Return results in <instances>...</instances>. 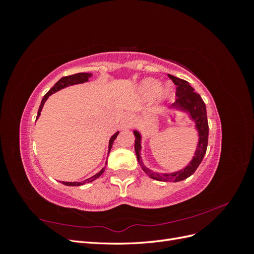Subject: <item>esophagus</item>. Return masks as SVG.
<instances>
[{"label":"esophagus","instance_id":"34e87169","mask_svg":"<svg viewBox=\"0 0 254 254\" xmlns=\"http://www.w3.org/2000/svg\"><path fill=\"white\" fill-rule=\"evenodd\" d=\"M132 124V117L131 114H125L123 115V119L121 122L122 128H129Z\"/></svg>","mask_w":254,"mask_h":254}]
</instances>
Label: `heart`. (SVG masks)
Instances as JSON below:
<instances>
[{"mask_svg":"<svg viewBox=\"0 0 254 254\" xmlns=\"http://www.w3.org/2000/svg\"><path fill=\"white\" fill-rule=\"evenodd\" d=\"M162 84L157 79L153 78H147L145 79L141 84V91L144 96L146 97H153L156 96L159 91L161 90ZM173 89L171 87H165L163 90H161L160 98L161 99H168L172 96Z\"/></svg>","mask_w":254,"mask_h":254,"instance_id":"heart-1","label":"heart"}]
</instances>
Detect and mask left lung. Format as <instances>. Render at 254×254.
<instances>
[{
    "label": "left lung",
    "mask_w": 254,
    "mask_h": 254,
    "mask_svg": "<svg viewBox=\"0 0 254 254\" xmlns=\"http://www.w3.org/2000/svg\"><path fill=\"white\" fill-rule=\"evenodd\" d=\"M173 82L177 86V101L173 105L174 110H178L183 113H187L189 118L195 123V128L198 131V144L196 146V150L194 152V157L190 161V163L179 170L173 173H158L152 172L148 167H146L143 163L141 157L142 150V135L139 130L134 129L133 134L135 136L134 141V150L136 153L137 161L142 170L147 174L151 179L164 182H178L189 178L193 175L199 164L205 155L207 147V139H209V124H207L206 118V108L205 104L202 101L201 96L196 93L194 88L184 79H180L176 76L168 75Z\"/></svg>",
    "instance_id": "left-lung-1"
}]
</instances>
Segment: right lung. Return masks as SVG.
I'll return each instance as SVG.
<instances>
[{
  "label": "right lung",
  "instance_id": "add662e5",
  "mask_svg": "<svg viewBox=\"0 0 254 254\" xmlns=\"http://www.w3.org/2000/svg\"><path fill=\"white\" fill-rule=\"evenodd\" d=\"M91 76H92L91 73H77V74L70 75V76H65V77L60 78V79L55 83V86H54V87L48 92V93L44 95V97L42 98L41 105H40V107H39V110H38L37 120L39 119V117H40L44 103L47 102V99H48L52 94H54V93H55V92H57V91H59V90H61V89L66 88V87H68V86H73V84H78V83L87 82V81H89ZM119 133H120V131H117V132H115V133L110 137V140H109V146H108V155H109V152H110V150H111L112 144H113L114 140L117 139V136H118ZM106 164H107V161H106ZM105 168H106V167L104 166V167L102 168V170L99 171L97 174H95L94 176H92L91 178L83 180V181H81V182H64V181H63V182L60 181V182L63 183V184H64V186H67V187H79V186H83V184L92 182V181H94L95 179H97L98 177L101 176V175L105 172Z\"/></svg>",
  "mask_w": 254,
  "mask_h": 254
}]
</instances>
